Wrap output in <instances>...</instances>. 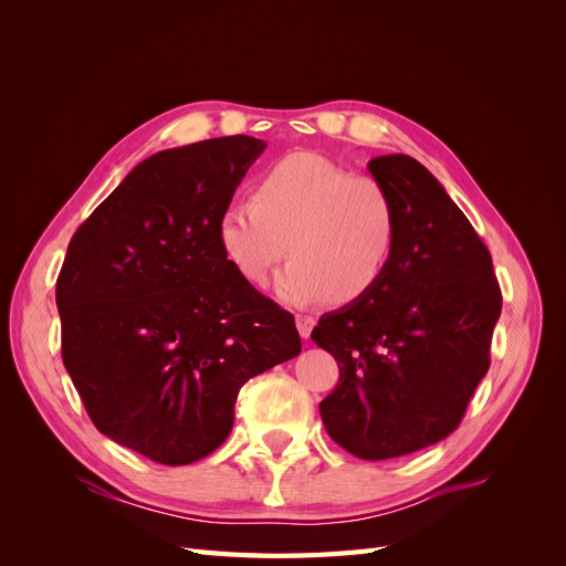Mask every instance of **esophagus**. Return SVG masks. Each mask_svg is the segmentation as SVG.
I'll use <instances>...</instances> for the list:
<instances>
[{
  "label": "esophagus",
  "mask_w": 566,
  "mask_h": 566,
  "mask_svg": "<svg viewBox=\"0 0 566 566\" xmlns=\"http://www.w3.org/2000/svg\"><path fill=\"white\" fill-rule=\"evenodd\" d=\"M295 323H297V331H300V335L304 337V339H310V335H312V331H314V325H316V321L312 318V316H297L295 318Z\"/></svg>",
  "instance_id": "esophagus-1"
}]
</instances>
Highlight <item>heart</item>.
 <instances>
[{
  "mask_svg": "<svg viewBox=\"0 0 566 566\" xmlns=\"http://www.w3.org/2000/svg\"><path fill=\"white\" fill-rule=\"evenodd\" d=\"M279 295L314 304L328 295L352 304L378 285L397 243V212L370 175L318 153L300 150L254 181L252 200L231 202L219 217V245L238 276L264 285L283 256Z\"/></svg>",
  "mask_w": 566,
  "mask_h": 566,
  "instance_id": "obj_1",
  "label": "heart"
}]
</instances>
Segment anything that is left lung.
<instances>
[{
  "label": "left lung",
  "mask_w": 566,
  "mask_h": 566,
  "mask_svg": "<svg viewBox=\"0 0 566 566\" xmlns=\"http://www.w3.org/2000/svg\"><path fill=\"white\" fill-rule=\"evenodd\" d=\"M368 169L391 196L397 243L378 285L323 314L312 339L339 366L318 406L325 430L352 455L385 460L460 424L503 297L482 238L427 167L394 153Z\"/></svg>",
  "instance_id": "1"
}]
</instances>
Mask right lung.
Returning a JSON list of instances; mask_svg holds the SVG:
<instances>
[{
	"instance_id": "add662e5",
	"label": "right lung",
	"mask_w": 566,
	"mask_h": 566,
	"mask_svg": "<svg viewBox=\"0 0 566 566\" xmlns=\"http://www.w3.org/2000/svg\"><path fill=\"white\" fill-rule=\"evenodd\" d=\"M264 148L235 134L156 153L65 252L63 366L96 430L160 465L219 449L241 387L302 349L295 316L219 245V217Z\"/></svg>"
}]
</instances>
